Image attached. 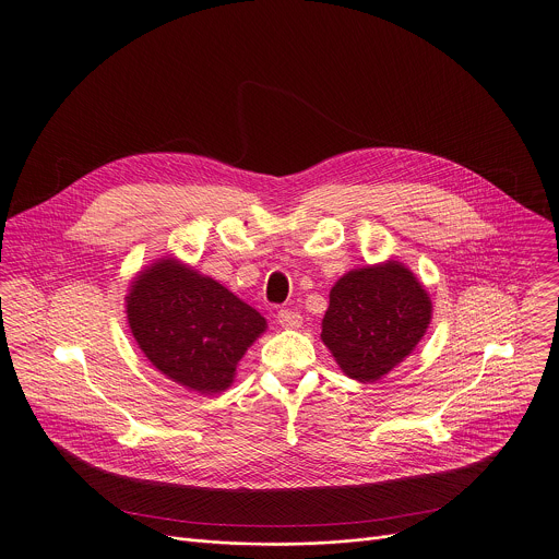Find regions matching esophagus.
I'll use <instances>...</instances> for the list:
<instances>
[{"instance_id": "obj_1", "label": "esophagus", "mask_w": 559, "mask_h": 559, "mask_svg": "<svg viewBox=\"0 0 559 559\" xmlns=\"http://www.w3.org/2000/svg\"><path fill=\"white\" fill-rule=\"evenodd\" d=\"M276 320L283 329H298L302 324V316L300 311H294V309H281L276 313Z\"/></svg>"}]
</instances>
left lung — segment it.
<instances>
[{
	"label": "left lung",
	"instance_id": "8db88e82",
	"mask_svg": "<svg viewBox=\"0 0 559 559\" xmlns=\"http://www.w3.org/2000/svg\"><path fill=\"white\" fill-rule=\"evenodd\" d=\"M432 302L408 267L397 261L342 276L322 320V342L344 373L376 382L424 337Z\"/></svg>",
	"mask_w": 559,
	"mask_h": 559
}]
</instances>
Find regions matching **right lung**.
Masks as SVG:
<instances>
[{
	"label": "right lung",
	"instance_id": "obj_1",
	"mask_svg": "<svg viewBox=\"0 0 559 559\" xmlns=\"http://www.w3.org/2000/svg\"><path fill=\"white\" fill-rule=\"evenodd\" d=\"M131 333L151 364L179 386L215 395L233 384L265 318L217 281L164 259L127 296Z\"/></svg>",
	"mask_w": 559,
	"mask_h": 559
}]
</instances>
